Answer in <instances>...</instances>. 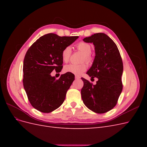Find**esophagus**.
<instances>
[{"mask_svg": "<svg viewBox=\"0 0 147 147\" xmlns=\"http://www.w3.org/2000/svg\"><path fill=\"white\" fill-rule=\"evenodd\" d=\"M75 79H77V80H79L80 78V76H78V75H75Z\"/></svg>", "mask_w": 147, "mask_h": 147, "instance_id": "34e87169", "label": "esophagus"}]
</instances>
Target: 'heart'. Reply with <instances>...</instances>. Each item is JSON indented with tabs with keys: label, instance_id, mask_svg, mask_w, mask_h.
I'll return each instance as SVG.
<instances>
[{
	"label": "heart",
	"instance_id": "1",
	"mask_svg": "<svg viewBox=\"0 0 147 147\" xmlns=\"http://www.w3.org/2000/svg\"><path fill=\"white\" fill-rule=\"evenodd\" d=\"M76 47L77 50L81 51L83 56L82 57V62L85 61L86 63L90 64L92 62V57L91 56V53L92 51L91 47L88 43L84 42H80L77 44ZM72 53L70 47L68 46L64 48L62 51L61 56L62 59L64 63H67L70 59V57ZM87 69V65L85 63H82L80 64H69L65 65L64 70V72L67 73L73 74L76 75H80L84 72H85Z\"/></svg>",
	"mask_w": 147,
	"mask_h": 147
}]
</instances>
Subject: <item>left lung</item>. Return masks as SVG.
Returning a JSON list of instances; mask_svg holds the SVG:
<instances>
[{"mask_svg": "<svg viewBox=\"0 0 147 147\" xmlns=\"http://www.w3.org/2000/svg\"><path fill=\"white\" fill-rule=\"evenodd\" d=\"M83 41L93 43L95 58L87 74L98 81L95 85L82 78V98L87 107L97 113H104L117 105L123 90L122 58L115 43L104 33H96Z\"/></svg>", "mask_w": 147, "mask_h": 147, "instance_id": "8db88e82", "label": "left lung"}]
</instances>
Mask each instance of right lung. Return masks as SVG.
Returning <instances> with one entry per match:
<instances>
[{
	"mask_svg": "<svg viewBox=\"0 0 147 147\" xmlns=\"http://www.w3.org/2000/svg\"><path fill=\"white\" fill-rule=\"evenodd\" d=\"M78 38L48 34L37 39L26 52L23 86L30 104L40 112L50 113L64 102L75 76L65 73L56 80L50 74L53 70H62V51Z\"/></svg>",
	"mask_w": 147,
	"mask_h": 147,
	"instance_id": "obj_1",
	"label": "right lung"
}]
</instances>
